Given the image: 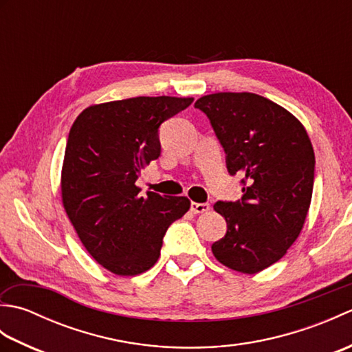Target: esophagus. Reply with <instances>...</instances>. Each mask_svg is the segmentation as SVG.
Instances as JSON below:
<instances>
[{"instance_id":"obj_1","label":"esophagus","mask_w":352,"mask_h":352,"mask_svg":"<svg viewBox=\"0 0 352 352\" xmlns=\"http://www.w3.org/2000/svg\"><path fill=\"white\" fill-rule=\"evenodd\" d=\"M190 210L193 213H206V212L210 210V204H207V203H192Z\"/></svg>"}]
</instances>
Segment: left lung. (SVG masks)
Returning <instances> with one entry per match:
<instances>
[{"label": "left lung", "mask_w": 352, "mask_h": 352, "mask_svg": "<svg viewBox=\"0 0 352 352\" xmlns=\"http://www.w3.org/2000/svg\"><path fill=\"white\" fill-rule=\"evenodd\" d=\"M227 154L231 175H243L242 199L218 201L227 233L212 245L216 260L233 271L257 274L278 261L307 218L315 151L304 125L278 104L250 92L201 96Z\"/></svg>", "instance_id": "left-lung-1"}]
</instances>
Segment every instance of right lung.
I'll use <instances>...</instances> for the list:
<instances>
[{
  "label": "right lung",
  "mask_w": 352,
  "mask_h": 352,
  "mask_svg": "<svg viewBox=\"0 0 352 352\" xmlns=\"http://www.w3.org/2000/svg\"><path fill=\"white\" fill-rule=\"evenodd\" d=\"M193 98L136 96L95 104L72 124L62 168V203L87 252L121 276L148 271L163 236L189 210L186 197L146 192L136 180L159 159V126Z\"/></svg>",
  "instance_id": "add662e5"
}]
</instances>
